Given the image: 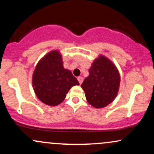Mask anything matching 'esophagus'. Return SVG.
Listing matches in <instances>:
<instances>
[{
  "mask_svg": "<svg viewBox=\"0 0 154 154\" xmlns=\"http://www.w3.org/2000/svg\"><path fill=\"white\" fill-rule=\"evenodd\" d=\"M77 79H78V82H79V84H82V82H83V78L82 77H77Z\"/></svg>",
  "mask_w": 154,
  "mask_h": 154,
  "instance_id": "34e87169",
  "label": "esophagus"
}]
</instances>
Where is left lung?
<instances>
[{"instance_id":"obj_1","label":"left lung","mask_w":154,"mask_h":154,"mask_svg":"<svg viewBox=\"0 0 154 154\" xmlns=\"http://www.w3.org/2000/svg\"><path fill=\"white\" fill-rule=\"evenodd\" d=\"M120 76L114 64L105 56L95 59L89 69V76L81 87L86 99L95 108H103L111 103L117 95Z\"/></svg>"}]
</instances>
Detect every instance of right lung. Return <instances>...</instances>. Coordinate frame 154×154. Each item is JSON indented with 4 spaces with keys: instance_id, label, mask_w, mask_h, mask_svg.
<instances>
[{
    "instance_id": "obj_1",
    "label": "right lung",
    "mask_w": 154,
    "mask_h": 154,
    "mask_svg": "<svg viewBox=\"0 0 154 154\" xmlns=\"http://www.w3.org/2000/svg\"><path fill=\"white\" fill-rule=\"evenodd\" d=\"M79 82L71 71L63 67L61 55L53 51L39 61L32 75V85L39 100L48 106L59 105L72 86Z\"/></svg>"
}]
</instances>
